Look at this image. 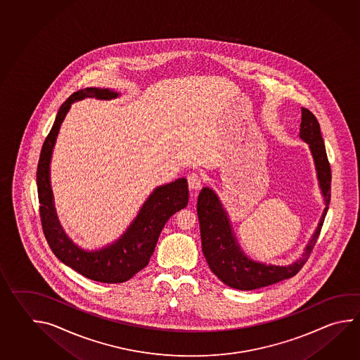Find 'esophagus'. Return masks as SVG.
<instances>
[{"instance_id":"esophagus-1","label":"esophagus","mask_w":360,"mask_h":360,"mask_svg":"<svg viewBox=\"0 0 360 360\" xmlns=\"http://www.w3.org/2000/svg\"><path fill=\"white\" fill-rule=\"evenodd\" d=\"M187 182H188V187L191 190H198L204 184V178L198 173H191L190 176H187Z\"/></svg>"}]
</instances>
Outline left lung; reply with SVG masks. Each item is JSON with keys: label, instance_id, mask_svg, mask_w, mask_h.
<instances>
[{"label": "left lung", "instance_id": "1", "mask_svg": "<svg viewBox=\"0 0 360 360\" xmlns=\"http://www.w3.org/2000/svg\"><path fill=\"white\" fill-rule=\"evenodd\" d=\"M300 137L308 142L314 158L318 179L326 201V209L304 255L294 264L277 266L251 262L237 246L231 224L227 219V214L224 213L217 195L210 188L201 190L198 195V217L202 252L212 271L227 286L237 290H255L277 283L283 279L291 278L308 262L316 246L326 214L328 212L332 174L321 127L314 114L305 108H301Z\"/></svg>", "mask_w": 360, "mask_h": 360}]
</instances>
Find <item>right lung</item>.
<instances>
[{
    "label": "right lung",
    "mask_w": 360,
    "mask_h": 360,
    "mask_svg": "<svg viewBox=\"0 0 360 360\" xmlns=\"http://www.w3.org/2000/svg\"><path fill=\"white\" fill-rule=\"evenodd\" d=\"M86 97L110 100L117 97L109 89H84L69 96L60 106L51 131L47 134L41 150L37 167V190L39 217L44 237L53 254L64 264L82 276L103 283H122L142 271L154 252L158 238L167 220L184 209L188 202L187 181L179 178L172 184L158 187L142 206L137 218L117 243L100 251H83L66 237L60 227L52 202L50 187V162L52 148L66 112L74 101Z\"/></svg>",
    "instance_id": "right-lung-1"
}]
</instances>
